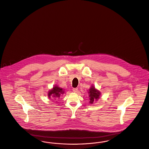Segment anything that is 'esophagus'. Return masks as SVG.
<instances>
[{"instance_id":"34e87169","label":"esophagus","mask_w":149,"mask_h":149,"mask_svg":"<svg viewBox=\"0 0 149 149\" xmlns=\"http://www.w3.org/2000/svg\"><path fill=\"white\" fill-rule=\"evenodd\" d=\"M77 91H78V88H72V91L74 93H77Z\"/></svg>"}]
</instances>
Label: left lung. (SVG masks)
<instances>
[{
  "instance_id": "8db88e82",
  "label": "left lung",
  "mask_w": 149,
  "mask_h": 149,
  "mask_svg": "<svg viewBox=\"0 0 149 149\" xmlns=\"http://www.w3.org/2000/svg\"><path fill=\"white\" fill-rule=\"evenodd\" d=\"M88 93L90 104H93L94 102L97 101L101 96V92L96 88L93 85H91L88 89Z\"/></svg>"
}]
</instances>
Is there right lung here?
I'll use <instances>...</instances> for the list:
<instances>
[{"label":"right lung","instance_id":"right-lung-1","mask_svg":"<svg viewBox=\"0 0 149 149\" xmlns=\"http://www.w3.org/2000/svg\"><path fill=\"white\" fill-rule=\"evenodd\" d=\"M65 93L64 90L61 87H59L58 85H54L53 88L49 90L48 92V97L50 100L56 101V100L61 97Z\"/></svg>","mask_w":149,"mask_h":149}]
</instances>
